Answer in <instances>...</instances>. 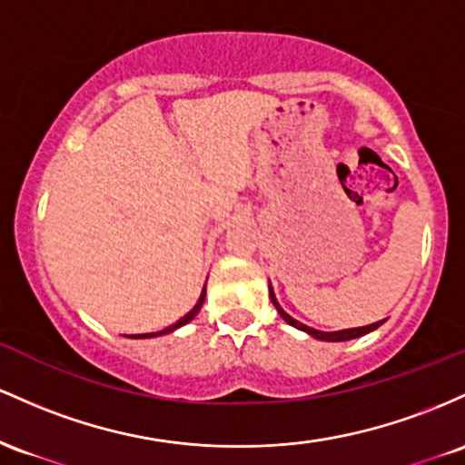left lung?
Masks as SVG:
<instances>
[{
  "mask_svg": "<svg viewBox=\"0 0 465 465\" xmlns=\"http://www.w3.org/2000/svg\"><path fill=\"white\" fill-rule=\"evenodd\" d=\"M270 299H272L276 312H279L281 318H283V321L288 322V325L296 327V330H301V331H307V333H310V336L318 338V341H330V342L351 341V338H360V336H364V333L378 330V327L384 322V321H378V322H371V325H367V327H351V330H341V331H318V330H314V327L302 325V322L296 321V318H292L288 312H283V307H281L279 301H276V296H274V292H272V285H270Z\"/></svg>",
  "mask_w": 465,
  "mask_h": 465,
  "instance_id": "obj_1",
  "label": "left lung"
}]
</instances>
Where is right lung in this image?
Masks as SVG:
<instances>
[{
	"label": "right lung",
	"mask_w": 465,
	"mask_h": 465,
	"mask_svg": "<svg viewBox=\"0 0 465 465\" xmlns=\"http://www.w3.org/2000/svg\"><path fill=\"white\" fill-rule=\"evenodd\" d=\"M204 299H206V285H204V290H202V294H200V299H197L195 307H193V310L189 312V314H186V316H182L180 321L173 322V325H171V327H166V330H163V331H155V333H134V336H129V338H153V336H163V333H171V331H175L177 327L186 325V322H191L193 318L197 316V312H200V307H202V302H204Z\"/></svg>",
	"instance_id": "add662e5"
}]
</instances>
